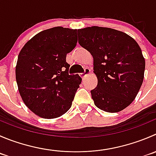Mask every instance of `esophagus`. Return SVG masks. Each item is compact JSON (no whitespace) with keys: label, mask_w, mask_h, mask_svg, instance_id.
<instances>
[{"label":"esophagus","mask_w":156,"mask_h":156,"mask_svg":"<svg viewBox=\"0 0 156 156\" xmlns=\"http://www.w3.org/2000/svg\"><path fill=\"white\" fill-rule=\"evenodd\" d=\"M90 69H89L88 68H85V69H84V72H83V73H80L79 75H80V76H81L83 79H84V78L86 77V75H87L88 74H90Z\"/></svg>","instance_id":"esophagus-1"}]
</instances>
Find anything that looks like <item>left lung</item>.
<instances>
[{"label":"left lung","mask_w":156,"mask_h":156,"mask_svg":"<svg viewBox=\"0 0 156 156\" xmlns=\"http://www.w3.org/2000/svg\"><path fill=\"white\" fill-rule=\"evenodd\" d=\"M78 43L94 58L98 85L90 90L95 106L116 113L134 101L144 78L146 62L142 50L126 33L107 27L78 30Z\"/></svg>","instance_id":"8db88e82"}]
</instances>
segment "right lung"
I'll return each mask as SVG.
<instances>
[{
  "instance_id": "right-lung-1",
  "label": "right lung",
  "mask_w": 156,
  "mask_h": 156,
  "mask_svg": "<svg viewBox=\"0 0 156 156\" xmlns=\"http://www.w3.org/2000/svg\"><path fill=\"white\" fill-rule=\"evenodd\" d=\"M78 42L76 30L53 27L29 40L18 55L16 80L20 94L35 114L52 119L72 107L81 78L69 75L66 55Z\"/></svg>"
}]
</instances>
